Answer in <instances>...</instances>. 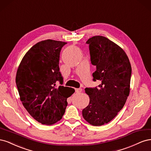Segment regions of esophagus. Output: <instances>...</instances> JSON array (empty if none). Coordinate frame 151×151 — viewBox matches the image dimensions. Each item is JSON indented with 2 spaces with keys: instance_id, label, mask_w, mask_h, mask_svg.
<instances>
[{
  "instance_id": "esophagus-1",
  "label": "esophagus",
  "mask_w": 151,
  "mask_h": 151,
  "mask_svg": "<svg viewBox=\"0 0 151 151\" xmlns=\"http://www.w3.org/2000/svg\"><path fill=\"white\" fill-rule=\"evenodd\" d=\"M82 91H83V89H82L81 88H77V89H76V93H80L82 92Z\"/></svg>"
}]
</instances>
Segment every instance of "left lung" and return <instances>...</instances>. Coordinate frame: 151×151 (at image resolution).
Here are the masks:
<instances>
[{"mask_svg":"<svg viewBox=\"0 0 151 151\" xmlns=\"http://www.w3.org/2000/svg\"><path fill=\"white\" fill-rule=\"evenodd\" d=\"M91 62L96 67L93 81L101 84L86 88L89 105L83 116L91 125L101 126L112 120L123 108L130 93L132 67L127 54L121 47L102 36H95L86 42Z\"/></svg>","mask_w":151,"mask_h":151,"instance_id":"obj_1","label":"left lung"}]
</instances>
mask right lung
I'll return each mask as SVG.
<instances>
[{
	"label": "right lung",
	"instance_id": "add662e5",
	"mask_svg": "<svg viewBox=\"0 0 151 151\" xmlns=\"http://www.w3.org/2000/svg\"><path fill=\"white\" fill-rule=\"evenodd\" d=\"M67 43L47 40L35 44L22 58L16 83L24 107L35 120L43 125L60 120L67 106V99L75 92L63 84L59 68L62 48Z\"/></svg>",
	"mask_w": 151,
	"mask_h": 151
}]
</instances>
